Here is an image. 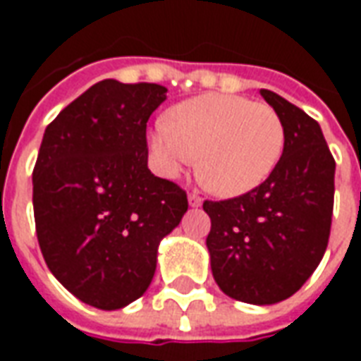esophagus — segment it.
I'll list each match as a JSON object with an SVG mask.
<instances>
[{
    "instance_id": "34e87169",
    "label": "esophagus",
    "mask_w": 361,
    "mask_h": 361,
    "mask_svg": "<svg viewBox=\"0 0 361 361\" xmlns=\"http://www.w3.org/2000/svg\"><path fill=\"white\" fill-rule=\"evenodd\" d=\"M188 201L191 207H201V204H203V197L199 195L197 191H191V193L188 195Z\"/></svg>"
}]
</instances>
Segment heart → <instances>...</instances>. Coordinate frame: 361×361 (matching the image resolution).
<instances>
[{
  "mask_svg": "<svg viewBox=\"0 0 361 361\" xmlns=\"http://www.w3.org/2000/svg\"><path fill=\"white\" fill-rule=\"evenodd\" d=\"M284 145L279 111L234 94L195 96L173 106L149 139L158 172L173 178L199 154V180L220 197L259 188L279 166Z\"/></svg>",
  "mask_w": 361,
  "mask_h": 361,
  "instance_id": "obj_1",
  "label": "heart"
}]
</instances>
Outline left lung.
<instances>
[{
  "mask_svg": "<svg viewBox=\"0 0 361 361\" xmlns=\"http://www.w3.org/2000/svg\"><path fill=\"white\" fill-rule=\"evenodd\" d=\"M261 96L286 129L284 154L259 188L204 201L212 276L234 300L271 305L295 294L325 255L334 203V158L321 127L272 90Z\"/></svg>",
  "mask_w": 361,
  "mask_h": 361,
  "instance_id": "obj_1",
  "label": "left lung"
}]
</instances>
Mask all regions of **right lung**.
<instances>
[{
    "mask_svg": "<svg viewBox=\"0 0 361 361\" xmlns=\"http://www.w3.org/2000/svg\"><path fill=\"white\" fill-rule=\"evenodd\" d=\"M166 92L104 79L44 131L32 172L40 251L51 274L98 310L147 292L158 243L188 211L185 191L147 166V121Z\"/></svg>",
    "mask_w": 361,
    "mask_h": 361,
    "instance_id": "1",
    "label": "right lung"
}]
</instances>
